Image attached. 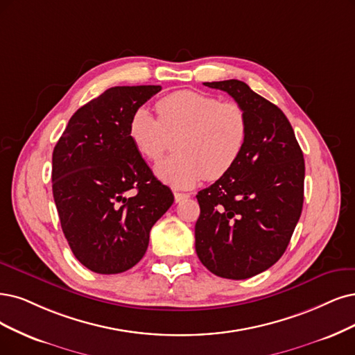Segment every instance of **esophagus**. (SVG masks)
<instances>
[{
  "label": "esophagus",
  "instance_id": "esophagus-1",
  "mask_svg": "<svg viewBox=\"0 0 355 355\" xmlns=\"http://www.w3.org/2000/svg\"><path fill=\"white\" fill-rule=\"evenodd\" d=\"M189 198H190V194H187V193H178V191H175V193H174V199H175V203H180L181 200L189 199Z\"/></svg>",
  "mask_w": 355,
  "mask_h": 355
}]
</instances>
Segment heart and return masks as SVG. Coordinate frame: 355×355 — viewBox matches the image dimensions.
Wrapping results in <instances>:
<instances>
[{"instance_id":"1","label":"heart","mask_w":355,"mask_h":355,"mask_svg":"<svg viewBox=\"0 0 355 355\" xmlns=\"http://www.w3.org/2000/svg\"><path fill=\"white\" fill-rule=\"evenodd\" d=\"M155 118L146 108L130 116L128 137L139 155L155 161L175 137L177 152L155 165V174L165 184L190 189L205 175H225L241 156L248 133L244 108L237 102L194 90H178L156 102Z\"/></svg>"}]
</instances>
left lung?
Returning <instances> with one entry per match:
<instances>
[{
    "label": "left lung",
    "instance_id": "1",
    "mask_svg": "<svg viewBox=\"0 0 355 355\" xmlns=\"http://www.w3.org/2000/svg\"><path fill=\"white\" fill-rule=\"evenodd\" d=\"M224 90L247 114L241 156L198 193L196 253L216 277L247 279L277 263L304 202V157L285 114L240 80L203 83Z\"/></svg>",
    "mask_w": 355,
    "mask_h": 355
}]
</instances>
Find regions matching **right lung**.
I'll return each mask as SVG.
<instances>
[{
	"label": "right lung",
	"mask_w": 355,
	"mask_h": 355,
	"mask_svg": "<svg viewBox=\"0 0 355 355\" xmlns=\"http://www.w3.org/2000/svg\"><path fill=\"white\" fill-rule=\"evenodd\" d=\"M161 89L105 90L74 112L54 148L52 194L61 228L92 272L121 273L139 263L155 222L174 203L127 131L131 114Z\"/></svg>",
	"instance_id": "obj_1"
}]
</instances>
